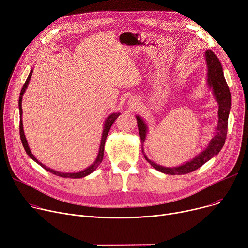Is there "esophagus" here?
<instances>
[{
    "mask_svg": "<svg viewBox=\"0 0 248 248\" xmlns=\"http://www.w3.org/2000/svg\"><path fill=\"white\" fill-rule=\"evenodd\" d=\"M137 103H138V100H137V99H131V100H129V104H132V107L136 106Z\"/></svg>",
    "mask_w": 248,
    "mask_h": 248,
    "instance_id": "esophagus-1",
    "label": "esophagus"
}]
</instances>
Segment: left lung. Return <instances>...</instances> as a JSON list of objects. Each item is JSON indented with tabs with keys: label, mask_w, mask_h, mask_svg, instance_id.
Listing matches in <instances>:
<instances>
[{
	"label": "left lung",
	"mask_w": 248,
	"mask_h": 248,
	"mask_svg": "<svg viewBox=\"0 0 248 248\" xmlns=\"http://www.w3.org/2000/svg\"><path fill=\"white\" fill-rule=\"evenodd\" d=\"M205 60L207 65V85L210 89H212L213 95L215 100L217 101L218 108V123L215 128V136L211 139L208 146L200 153L196 157H194L190 161L185 164H182L178 167H164L161 165L155 164L151 161L144 152V142L148 134V125L141 116L136 115L137 123L139 127V133L141 141V151L144 154L145 159L154 167L155 170H158L164 174L168 175H183L191 173L197 170L202 165L211 160L214 155H218V153L223 148L224 142L226 140L227 134V125H228V116L231 108V94L229 91V87L226 83L222 65H221L217 56L213 53L211 50H207L205 52Z\"/></svg>",
	"instance_id": "1"
}]
</instances>
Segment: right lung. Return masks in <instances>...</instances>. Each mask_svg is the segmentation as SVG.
I'll return each mask as SVG.
<instances>
[{"label": "right lung", "mask_w": 248, "mask_h": 248, "mask_svg": "<svg viewBox=\"0 0 248 248\" xmlns=\"http://www.w3.org/2000/svg\"><path fill=\"white\" fill-rule=\"evenodd\" d=\"M32 72H33V69L30 71L28 77H27V80H26L25 84L23 85L22 87V90H21V93H20V97H19V111H20V138H21V141H22V145L26 151V153H27V155H29V157L35 161L37 164L40 165L42 168H44L46 171L54 174V175H57L59 177H62V178H73V179H78V178H83L89 174H91L93 172H94L96 170V168L99 166V164L102 162V159H103V152H104V144H106V140H107V137L108 135V132L109 129L113 124V122L119 117V115L121 114L120 112H113V113H110L108 117L107 120L104 121V124H103V131H102V134H101V140H100V146H99V151H98V154H97V157L95 159V161L91 164L90 166H88L87 168H85L84 170L80 171V172H76V173H64V172H58V171H55L53 170V169H50L48 168L47 166L43 165L42 163L39 162L35 157L34 155L32 154L30 148H29V145L27 142V140H26V137H25V134H24V128H23V120H22V98H23V95H24V93L26 91V89H27V86L30 82V79H31V76H32Z\"/></svg>", "instance_id": "right-lung-1"}]
</instances>
